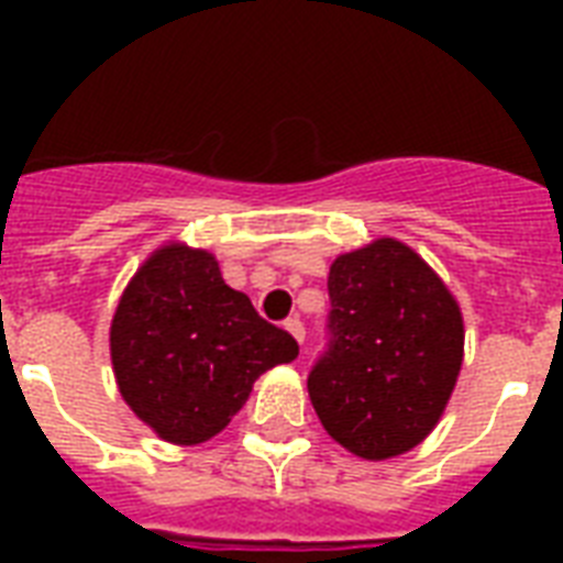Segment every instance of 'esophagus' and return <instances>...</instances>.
Wrapping results in <instances>:
<instances>
[{"label": "esophagus", "instance_id": "esophagus-1", "mask_svg": "<svg viewBox=\"0 0 563 563\" xmlns=\"http://www.w3.org/2000/svg\"><path fill=\"white\" fill-rule=\"evenodd\" d=\"M286 330H289V333L295 335V339H298L300 344H303V335H307V330H303V321H300L298 316L289 318V321H286Z\"/></svg>", "mask_w": 563, "mask_h": 563}]
</instances>
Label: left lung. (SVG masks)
<instances>
[{"label": "left lung", "mask_w": 563, "mask_h": 563, "mask_svg": "<svg viewBox=\"0 0 563 563\" xmlns=\"http://www.w3.org/2000/svg\"><path fill=\"white\" fill-rule=\"evenodd\" d=\"M327 289L330 347L307 383L321 427L365 462L409 453L438 427L462 371L459 300L391 236L335 256Z\"/></svg>", "instance_id": "left-lung-1"}]
</instances>
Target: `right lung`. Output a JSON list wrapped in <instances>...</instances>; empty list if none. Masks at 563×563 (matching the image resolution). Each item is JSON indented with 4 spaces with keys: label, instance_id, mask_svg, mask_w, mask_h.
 Wrapping results in <instances>:
<instances>
[{
    "label": "right lung",
    "instance_id": "1",
    "mask_svg": "<svg viewBox=\"0 0 563 563\" xmlns=\"http://www.w3.org/2000/svg\"><path fill=\"white\" fill-rule=\"evenodd\" d=\"M295 356L298 342L230 289L219 260L184 242L161 245L136 268L110 321L122 400L180 446L219 435L256 379Z\"/></svg>",
    "mask_w": 563,
    "mask_h": 563
}]
</instances>
